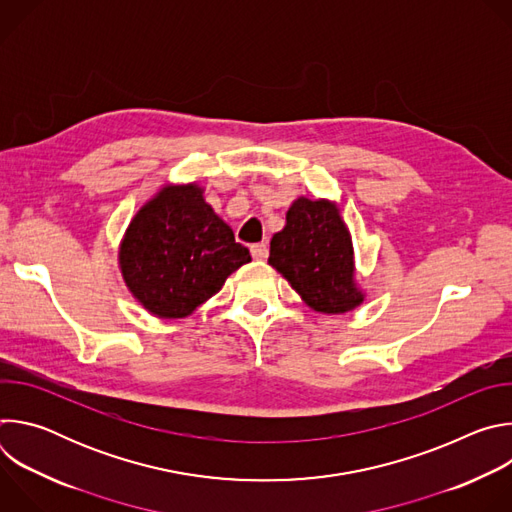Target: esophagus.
Here are the masks:
<instances>
[{
	"instance_id": "1",
	"label": "esophagus",
	"mask_w": 512,
	"mask_h": 512,
	"mask_svg": "<svg viewBox=\"0 0 512 512\" xmlns=\"http://www.w3.org/2000/svg\"><path fill=\"white\" fill-rule=\"evenodd\" d=\"M251 255H253V259H257V261H265L267 255H269L267 243H257V245H253V247H251Z\"/></svg>"
}]
</instances>
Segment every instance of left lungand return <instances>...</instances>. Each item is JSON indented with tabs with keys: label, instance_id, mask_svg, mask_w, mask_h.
<instances>
[{
	"label": "left lung",
	"instance_id": "8db88e82",
	"mask_svg": "<svg viewBox=\"0 0 512 512\" xmlns=\"http://www.w3.org/2000/svg\"><path fill=\"white\" fill-rule=\"evenodd\" d=\"M269 265L320 314H346L364 302L354 279V249L340 208L300 196L273 235Z\"/></svg>",
	"mask_w": 512,
	"mask_h": 512
}]
</instances>
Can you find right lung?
Wrapping results in <instances>:
<instances>
[{
  "label": "right lung",
  "mask_w": 512,
  "mask_h": 512,
  "mask_svg": "<svg viewBox=\"0 0 512 512\" xmlns=\"http://www.w3.org/2000/svg\"><path fill=\"white\" fill-rule=\"evenodd\" d=\"M198 184H168L145 202L119 245L133 298L162 320L188 318L251 261Z\"/></svg>",
  "instance_id": "1"
}]
</instances>
